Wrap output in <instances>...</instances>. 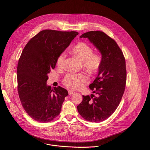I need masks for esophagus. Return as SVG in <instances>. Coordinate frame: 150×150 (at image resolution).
<instances>
[{"mask_svg":"<svg viewBox=\"0 0 150 150\" xmlns=\"http://www.w3.org/2000/svg\"><path fill=\"white\" fill-rule=\"evenodd\" d=\"M68 93H69V95H72V94L75 93V92H74V91H71V90H69V91H68Z\"/></svg>","mask_w":150,"mask_h":150,"instance_id":"1","label":"esophagus"}]
</instances>
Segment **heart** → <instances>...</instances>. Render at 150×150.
Wrapping results in <instances>:
<instances>
[{"mask_svg": "<svg viewBox=\"0 0 150 150\" xmlns=\"http://www.w3.org/2000/svg\"><path fill=\"white\" fill-rule=\"evenodd\" d=\"M70 52L81 61L82 67L89 73H97L100 69L102 62L101 55L93 53L92 48L88 44L83 42L78 43L71 48ZM65 59L66 53H61L57 59V66L62 67L64 66ZM87 79V76L82 74H70L64 77L63 83L70 89H78L82 87Z\"/></svg>", "mask_w": 150, "mask_h": 150, "instance_id": "b5f03b06", "label": "heart"}]
</instances>
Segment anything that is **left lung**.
<instances>
[{"label": "left lung", "instance_id": "obj_1", "mask_svg": "<svg viewBox=\"0 0 150 150\" xmlns=\"http://www.w3.org/2000/svg\"><path fill=\"white\" fill-rule=\"evenodd\" d=\"M80 38H88L99 50L102 62L97 78L89 85L97 96H83L77 109L86 120L103 122L114 112L123 95L127 81L125 59L116 42L103 31H88Z\"/></svg>", "mask_w": 150, "mask_h": 150}]
</instances>
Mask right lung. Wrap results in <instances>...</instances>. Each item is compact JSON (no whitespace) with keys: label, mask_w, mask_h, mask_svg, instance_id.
<instances>
[{"label":"right lung","mask_w":150,"mask_h":150,"mask_svg":"<svg viewBox=\"0 0 150 150\" xmlns=\"http://www.w3.org/2000/svg\"><path fill=\"white\" fill-rule=\"evenodd\" d=\"M78 35L76 31H41L23 49L17 68L18 90L22 107L35 120L46 123L60 113L66 89L47 84L57 59Z\"/></svg>","instance_id":"right-lung-1"}]
</instances>
